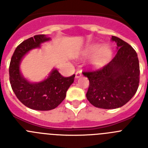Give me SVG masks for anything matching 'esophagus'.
<instances>
[{"mask_svg": "<svg viewBox=\"0 0 148 148\" xmlns=\"http://www.w3.org/2000/svg\"><path fill=\"white\" fill-rule=\"evenodd\" d=\"M81 76H82V73H81V71H78L75 73V78H80Z\"/></svg>", "mask_w": 148, "mask_h": 148, "instance_id": "obj_1", "label": "esophagus"}]
</instances>
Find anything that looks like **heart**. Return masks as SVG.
Returning <instances> with one entry per match:
<instances>
[{"mask_svg": "<svg viewBox=\"0 0 148 148\" xmlns=\"http://www.w3.org/2000/svg\"><path fill=\"white\" fill-rule=\"evenodd\" d=\"M90 58V64L95 68L103 67L110 61L112 56V51L108 46H102L100 44H90L83 51V55H92Z\"/></svg>", "mask_w": 148, "mask_h": 148, "instance_id": "heart-1", "label": "heart"}]
</instances>
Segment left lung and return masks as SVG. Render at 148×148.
<instances>
[{
	"instance_id": "1",
	"label": "left lung",
	"mask_w": 148,
	"mask_h": 148,
	"mask_svg": "<svg viewBox=\"0 0 148 148\" xmlns=\"http://www.w3.org/2000/svg\"><path fill=\"white\" fill-rule=\"evenodd\" d=\"M111 40L117 45V53L112 61L97 71L83 73L90 82L87 100L102 109L125 105L136 94L139 83V63L136 51L116 36H112Z\"/></svg>"
}]
</instances>
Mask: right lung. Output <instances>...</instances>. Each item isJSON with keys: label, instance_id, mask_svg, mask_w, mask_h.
<instances>
[{"label": "right lung", "instance_id": "right-lung-1", "mask_svg": "<svg viewBox=\"0 0 148 148\" xmlns=\"http://www.w3.org/2000/svg\"><path fill=\"white\" fill-rule=\"evenodd\" d=\"M46 35H37L18 45L10 64V80L13 92L22 104L35 110H50L57 108L66 97L68 88L74 82L75 75L63 77L54 68L47 78L38 82H31L22 75L21 63L32 49L50 40Z\"/></svg>", "mask_w": 148, "mask_h": 148}]
</instances>
